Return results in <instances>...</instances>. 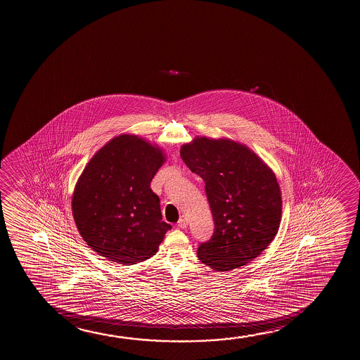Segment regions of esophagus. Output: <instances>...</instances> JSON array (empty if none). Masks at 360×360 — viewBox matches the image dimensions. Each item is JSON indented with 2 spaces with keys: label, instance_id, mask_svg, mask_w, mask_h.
Wrapping results in <instances>:
<instances>
[{
  "label": "esophagus",
  "instance_id": "34e87169",
  "mask_svg": "<svg viewBox=\"0 0 360 360\" xmlns=\"http://www.w3.org/2000/svg\"><path fill=\"white\" fill-rule=\"evenodd\" d=\"M177 226L179 227V229H187V227H188L187 219H186V217H181V219H179V220H178Z\"/></svg>",
  "mask_w": 360,
  "mask_h": 360
}]
</instances>
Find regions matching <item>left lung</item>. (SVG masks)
Returning <instances> with one entry per match:
<instances>
[{"label":"left lung","instance_id":"8db88e82","mask_svg":"<svg viewBox=\"0 0 360 360\" xmlns=\"http://www.w3.org/2000/svg\"><path fill=\"white\" fill-rule=\"evenodd\" d=\"M181 158L205 183L214 220L198 258L225 271L259 256L281 224V189L271 168L250 148L225 139H194L183 145Z\"/></svg>","mask_w":360,"mask_h":360}]
</instances>
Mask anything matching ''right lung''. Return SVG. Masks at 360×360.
Returning a JSON list of instances; mask_svg holds the SVG:
<instances>
[{
  "instance_id": "obj_1",
  "label": "right lung",
  "mask_w": 360,
  "mask_h": 360,
  "mask_svg": "<svg viewBox=\"0 0 360 360\" xmlns=\"http://www.w3.org/2000/svg\"><path fill=\"white\" fill-rule=\"evenodd\" d=\"M163 161L160 148L135 135L112 139L89 160L75 188L72 214L99 256L129 266L158 252L172 229L150 188Z\"/></svg>"
}]
</instances>
